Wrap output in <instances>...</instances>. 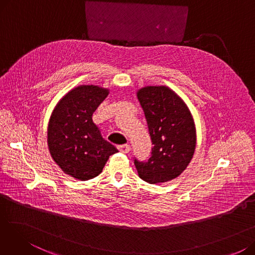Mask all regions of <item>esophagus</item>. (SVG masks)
<instances>
[{"mask_svg": "<svg viewBox=\"0 0 255 255\" xmlns=\"http://www.w3.org/2000/svg\"><path fill=\"white\" fill-rule=\"evenodd\" d=\"M118 149L121 153H124V154H127L129 153L130 151V145L129 144H121L118 146Z\"/></svg>", "mask_w": 255, "mask_h": 255, "instance_id": "1", "label": "esophagus"}]
</instances>
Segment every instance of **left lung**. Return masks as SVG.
<instances>
[{"mask_svg":"<svg viewBox=\"0 0 255 255\" xmlns=\"http://www.w3.org/2000/svg\"><path fill=\"white\" fill-rule=\"evenodd\" d=\"M151 136L148 161L134 160L138 176L150 184L176 179L194 155L196 130L192 115L182 98L165 86H148L137 91Z\"/></svg>","mask_w":255,"mask_h":255,"instance_id":"8db88e82","label":"left lung"}]
</instances>
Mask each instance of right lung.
<instances>
[{"label":"right lung","mask_w":255,"mask_h":255,"mask_svg":"<svg viewBox=\"0 0 255 255\" xmlns=\"http://www.w3.org/2000/svg\"><path fill=\"white\" fill-rule=\"evenodd\" d=\"M109 89L78 86L58 102L47 128L49 153L60 168L77 180L97 177L118 149L105 140L92 116L109 95Z\"/></svg>","instance_id":"right-lung-1"}]
</instances>
